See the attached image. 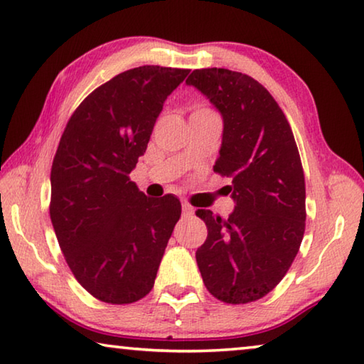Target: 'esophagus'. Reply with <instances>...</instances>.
Wrapping results in <instances>:
<instances>
[{
	"label": "esophagus",
	"mask_w": 364,
	"mask_h": 364,
	"mask_svg": "<svg viewBox=\"0 0 364 364\" xmlns=\"http://www.w3.org/2000/svg\"><path fill=\"white\" fill-rule=\"evenodd\" d=\"M182 211H183V214H187V216H188V214H193L195 210H193V206L188 203V201L183 200L182 201Z\"/></svg>",
	"instance_id": "34e87169"
}]
</instances>
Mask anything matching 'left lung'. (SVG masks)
Listing matches in <instances>:
<instances>
[{
  "label": "left lung",
  "mask_w": 364,
  "mask_h": 364,
  "mask_svg": "<svg viewBox=\"0 0 364 364\" xmlns=\"http://www.w3.org/2000/svg\"><path fill=\"white\" fill-rule=\"evenodd\" d=\"M223 116L214 171L230 177L228 219L198 210L208 228L196 264L208 291L232 305L263 299L287 274L305 234V176L290 124L258 80L196 69L186 80Z\"/></svg>",
  "instance_id": "left-lung-1"
}]
</instances>
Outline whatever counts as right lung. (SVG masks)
Wrapping results in <instances>:
<instances>
[{
	"label": "right lung",
	"instance_id": "add662e5",
	"mask_svg": "<svg viewBox=\"0 0 364 364\" xmlns=\"http://www.w3.org/2000/svg\"><path fill=\"white\" fill-rule=\"evenodd\" d=\"M188 69L141 65L112 77L70 116L51 166L50 216L74 277L105 303L150 294L181 201L150 198L129 174Z\"/></svg>",
	"mask_w": 364,
	"mask_h": 364
}]
</instances>
